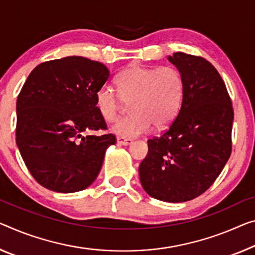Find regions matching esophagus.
I'll use <instances>...</instances> for the list:
<instances>
[{
  "label": "esophagus",
  "instance_id": "esophagus-1",
  "mask_svg": "<svg viewBox=\"0 0 255 255\" xmlns=\"http://www.w3.org/2000/svg\"><path fill=\"white\" fill-rule=\"evenodd\" d=\"M132 142L133 141L131 139H124V138H121V136L117 138V143L122 144V146H130Z\"/></svg>",
  "mask_w": 255,
  "mask_h": 255
}]
</instances>
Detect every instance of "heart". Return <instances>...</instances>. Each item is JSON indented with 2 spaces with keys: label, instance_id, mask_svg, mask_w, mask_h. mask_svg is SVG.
<instances>
[{
  "label": "heart",
  "instance_id": "1",
  "mask_svg": "<svg viewBox=\"0 0 255 255\" xmlns=\"http://www.w3.org/2000/svg\"><path fill=\"white\" fill-rule=\"evenodd\" d=\"M119 92L104 85L96 92V107L107 122H114L124 103L131 104V116L112 127L114 134L134 139L148 133L154 125L164 128L173 122L185 97V82L177 68L133 65L116 78Z\"/></svg>",
  "mask_w": 255,
  "mask_h": 255
}]
</instances>
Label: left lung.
<instances>
[{"label":"left lung","mask_w":255,"mask_h":255,"mask_svg":"<svg viewBox=\"0 0 255 255\" xmlns=\"http://www.w3.org/2000/svg\"><path fill=\"white\" fill-rule=\"evenodd\" d=\"M181 73L185 97L170 128L148 140L139 166L146 193L168 203L190 201L206 191L232 154L234 109L225 82L202 57H167Z\"/></svg>","instance_id":"obj_1"}]
</instances>
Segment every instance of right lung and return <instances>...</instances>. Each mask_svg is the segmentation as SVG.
Returning <instances> with one entry per match:
<instances>
[{"mask_svg":"<svg viewBox=\"0 0 255 255\" xmlns=\"http://www.w3.org/2000/svg\"><path fill=\"white\" fill-rule=\"evenodd\" d=\"M104 64L83 57L43 62L33 69L17 99L15 141L33 178L46 189L76 193L97 179L114 134L106 130L96 92L106 83Z\"/></svg>","mask_w":255,"mask_h":255,"instance_id":"obj_1","label":"right lung"}]
</instances>
